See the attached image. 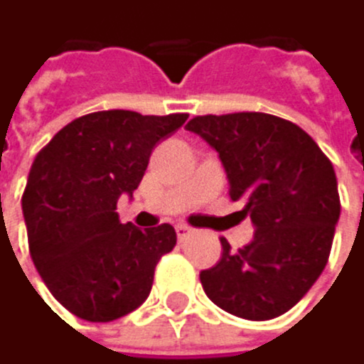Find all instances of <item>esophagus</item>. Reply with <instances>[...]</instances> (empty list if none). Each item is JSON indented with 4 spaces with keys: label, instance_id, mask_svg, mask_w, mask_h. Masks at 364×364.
<instances>
[{
    "label": "esophagus",
    "instance_id": "1",
    "mask_svg": "<svg viewBox=\"0 0 364 364\" xmlns=\"http://www.w3.org/2000/svg\"><path fill=\"white\" fill-rule=\"evenodd\" d=\"M174 230H176V237H178V241H186L194 230L190 228V226H186V224H176L174 226Z\"/></svg>",
    "mask_w": 364,
    "mask_h": 364
}]
</instances>
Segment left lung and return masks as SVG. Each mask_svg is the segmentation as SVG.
I'll return each instance as SVG.
<instances>
[{
	"mask_svg": "<svg viewBox=\"0 0 364 364\" xmlns=\"http://www.w3.org/2000/svg\"><path fill=\"white\" fill-rule=\"evenodd\" d=\"M188 129L205 138L226 168L230 198L245 205L254 239L200 273L207 296L245 320L292 309L324 271L341 203L331 159L296 123L267 112L203 114Z\"/></svg>",
	"mask_w": 364,
	"mask_h": 364,
	"instance_id": "8db88e82",
	"label": "left lung"
}]
</instances>
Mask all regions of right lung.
Listing matches in <instances>:
<instances>
[{
  "instance_id": "obj_1",
  "label": "right lung",
  "mask_w": 364,
  "mask_h": 364,
  "mask_svg": "<svg viewBox=\"0 0 364 364\" xmlns=\"http://www.w3.org/2000/svg\"><path fill=\"white\" fill-rule=\"evenodd\" d=\"M186 119L100 110L61 127L36 155L23 194L29 254L50 294L74 316L110 322L146 301L176 232L170 224H121L117 200L132 196L153 146Z\"/></svg>"
}]
</instances>
